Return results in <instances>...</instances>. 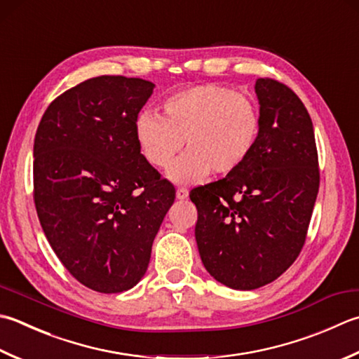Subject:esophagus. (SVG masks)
<instances>
[{
	"label": "esophagus",
	"instance_id": "obj_1",
	"mask_svg": "<svg viewBox=\"0 0 359 359\" xmlns=\"http://www.w3.org/2000/svg\"><path fill=\"white\" fill-rule=\"evenodd\" d=\"M188 189L187 188H184V187H179L177 188V191H175V196H177V199H180V201H184V199H187L188 198Z\"/></svg>",
	"mask_w": 359,
	"mask_h": 359
}]
</instances>
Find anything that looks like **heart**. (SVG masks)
I'll return each instance as SVG.
<instances>
[{"instance_id": "obj_1", "label": "heart", "mask_w": 359, "mask_h": 359, "mask_svg": "<svg viewBox=\"0 0 359 359\" xmlns=\"http://www.w3.org/2000/svg\"><path fill=\"white\" fill-rule=\"evenodd\" d=\"M165 115L142 111L135 119V137L144 158L168 168L182 151L187 154L170 168L175 182L202 180L236 172L255 151L262 116L249 96L221 83H199L174 91L163 100Z\"/></svg>"}]
</instances>
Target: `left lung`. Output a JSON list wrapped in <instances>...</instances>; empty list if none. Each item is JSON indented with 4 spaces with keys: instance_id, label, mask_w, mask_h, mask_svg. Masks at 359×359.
Segmentation results:
<instances>
[{
    "instance_id": "8db88e82",
    "label": "left lung",
    "mask_w": 359,
    "mask_h": 359,
    "mask_svg": "<svg viewBox=\"0 0 359 359\" xmlns=\"http://www.w3.org/2000/svg\"><path fill=\"white\" fill-rule=\"evenodd\" d=\"M255 93L262 133L250 158L189 193L203 266L241 291L273 282L296 262L319 191L314 129L304 102L269 77L257 79Z\"/></svg>"
}]
</instances>
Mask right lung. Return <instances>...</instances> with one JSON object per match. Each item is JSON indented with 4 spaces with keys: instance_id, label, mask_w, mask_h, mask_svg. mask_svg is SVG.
Wrapping results in <instances>:
<instances>
[{
    "instance_id": "add662e5",
    "label": "right lung",
    "mask_w": 359,
    "mask_h": 359,
    "mask_svg": "<svg viewBox=\"0 0 359 359\" xmlns=\"http://www.w3.org/2000/svg\"><path fill=\"white\" fill-rule=\"evenodd\" d=\"M154 83L100 76L48 105L34 140V202L48 243L90 290L135 286L175 199L144 158L135 119Z\"/></svg>"
}]
</instances>
